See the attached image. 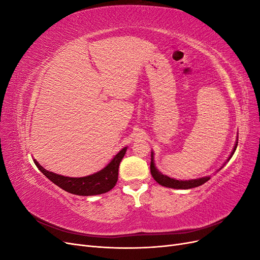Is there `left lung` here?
I'll return each mask as SVG.
<instances>
[{"mask_svg": "<svg viewBox=\"0 0 260 260\" xmlns=\"http://www.w3.org/2000/svg\"><path fill=\"white\" fill-rule=\"evenodd\" d=\"M238 141V140H237ZM237 146H238V142L235 143L234 145V148L233 151L231 153V155L229 156V158L226 159V161H229L231 159L232 155L234 154L235 149H237ZM151 174H152V177L154 178V180L156 181V182H158L160 185L162 186H166V187H171V188H181V190H187V188H193V187H196V186H200L202 184H204L205 182H207V181L210 179V177H203V178H199V179H193V180H176V179H172V178H169L167 176L162 175L161 172H159L158 170H157V168L155 167V164H154V153L152 152L151 154ZM225 165V162L223 164V166ZM222 166V167H223ZM221 167V168H222ZM221 168L218 169L221 170Z\"/></svg>", "mask_w": 260, "mask_h": 260, "instance_id": "left-lung-1", "label": "left lung"}]
</instances>
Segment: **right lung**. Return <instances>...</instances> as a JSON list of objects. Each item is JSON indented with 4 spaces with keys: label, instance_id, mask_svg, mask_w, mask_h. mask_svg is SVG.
Returning <instances> with one entry per match:
<instances>
[{
    "label": "right lung",
    "instance_id": "1",
    "mask_svg": "<svg viewBox=\"0 0 260 260\" xmlns=\"http://www.w3.org/2000/svg\"><path fill=\"white\" fill-rule=\"evenodd\" d=\"M125 151H127V147H123L104 169L100 170L96 174L81 178H70L53 174L51 171L45 170L36 159L34 161L39 170L46 178L51 180L54 184L62 188V190L75 195L90 196L106 193L111 191L116 185L118 180V169H119V165L123 158Z\"/></svg>",
    "mask_w": 260,
    "mask_h": 260
}]
</instances>
